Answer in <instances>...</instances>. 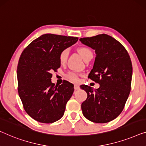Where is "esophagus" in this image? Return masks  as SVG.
I'll list each match as a JSON object with an SVG mask.
<instances>
[{"label":"esophagus","instance_id":"esophagus-1","mask_svg":"<svg viewBox=\"0 0 146 146\" xmlns=\"http://www.w3.org/2000/svg\"><path fill=\"white\" fill-rule=\"evenodd\" d=\"M74 88L75 90H78L80 89V87H79V86H78V85H74Z\"/></svg>","mask_w":146,"mask_h":146}]
</instances>
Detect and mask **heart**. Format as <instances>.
<instances>
[{
    "mask_svg": "<svg viewBox=\"0 0 146 146\" xmlns=\"http://www.w3.org/2000/svg\"><path fill=\"white\" fill-rule=\"evenodd\" d=\"M78 51L84 60H86L88 58L93 56V52L90 48L86 46H82L78 48ZM69 54V50L68 48H64L59 54V62L60 64H64L66 62L67 59L68 57ZM79 74L74 72H69L66 74V78L72 82H77L79 80Z\"/></svg>",
    "mask_w": 146,
    "mask_h": 146,
    "instance_id": "b5f03b06",
    "label": "heart"
}]
</instances>
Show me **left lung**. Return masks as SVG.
Segmentation results:
<instances>
[{"instance_id":"8db88e82","label":"left lung","mask_w":146,"mask_h":146,"mask_svg":"<svg viewBox=\"0 0 146 146\" xmlns=\"http://www.w3.org/2000/svg\"><path fill=\"white\" fill-rule=\"evenodd\" d=\"M80 41L95 50L96 56L88 78L99 84L94 89L80 86L88 94L82 103V113L96 123H106L116 119L123 110L131 90L132 65L124 46L107 34L84 37Z\"/></svg>"}]
</instances>
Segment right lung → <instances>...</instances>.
Returning <instances> with one entry per match:
<instances>
[{"label":"right lung","instance_id":"add662e5","mask_svg":"<svg viewBox=\"0 0 146 146\" xmlns=\"http://www.w3.org/2000/svg\"><path fill=\"white\" fill-rule=\"evenodd\" d=\"M78 40L47 33L33 40L21 54L17 68L18 94L25 111L38 122L52 123L64 115L74 85L65 80L55 86L51 72L60 68V52Z\"/></svg>","mask_w":146,"mask_h":146}]
</instances>
